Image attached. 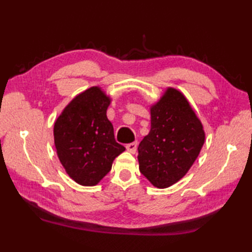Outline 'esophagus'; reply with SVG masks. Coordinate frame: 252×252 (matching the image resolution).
<instances>
[{
    "label": "esophagus",
    "mask_w": 252,
    "mask_h": 252,
    "mask_svg": "<svg viewBox=\"0 0 252 252\" xmlns=\"http://www.w3.org/2000/svg\"><path fill=\"white\" fill-rule=\"evenodd\" d=\"M126 151L130 152L131 154H135L136 152V148H137V142H133V143H130V144H126Z\"/></svg>",
    "instance_id": "esophagus-1"
}]
</instances>
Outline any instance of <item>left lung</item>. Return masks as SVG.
<instances>
[{
    "instance_id": "8db88e82",
    "label": "left lung",
    "mask_w": 252,
    "mask_h": 252,
    "mask_svg": "<svg viewBox=\"0 0 252 252\" xmlns=\"http://www.w3.org/2000/svg\"><path fill=\"white\" fill-rule=\"evenodd\" d=\"M202 123L184 94L168 88L151 106V131L138 145L141 173L167 189L189 172L205 143Z\"/></svg>"
}]
</instances>
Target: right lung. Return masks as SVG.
<instances>
[{"label": "right lung", "instance_id": "right-lung-1", "mask_svg": "<svg viewBox=\"0 0 252 252\" xmlns=\"http://www.w3.org/2000/svg\"><path fill=\"white\" fill-rule=\"evenodd\" d=\"M111 98L99 87L78 94L54 123V143L66 173L83 186H94L126 151L117 143L107 118Z\"/></svg>", "mask_w": 252, "mask_h": 252}]
</instances>
